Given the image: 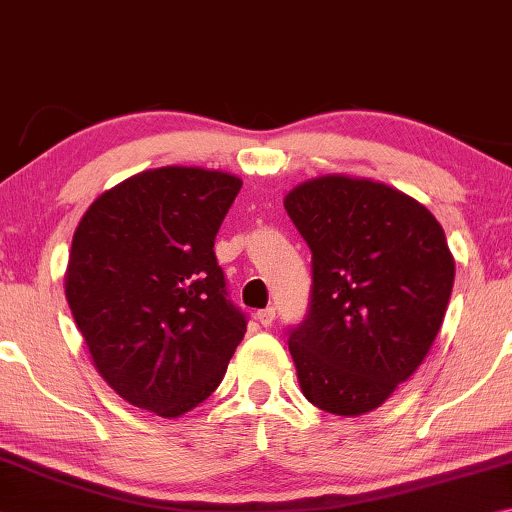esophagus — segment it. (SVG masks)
Listing matches in <instances>:
<instances>
[{"label": "esophagus", "mask_w": 512, "mask_h": 512, "mask_svg": "<svg viewBox=\"0 0 512 512\" xmlns=\"http://www.w3.org/2000/svg\"><path fill=\"white\" fill-rule=\"evenodd\" d=\"M274 317H276V308H274V306H270V308H265V310H258V312H256V319L261 321V324H263L265 328H267V326H272Z\"/></svg>", "instance_id": "esophagus-1"}]
</instances>
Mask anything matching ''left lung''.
<instances>
[{
	"mask_svg": "<svg viewBox=\"0 0 512 512\" xmlns=\"http://www.w3.org/2000/svg\"><path fill=\"white\" fill-rule=\"evenodd\" d=\"M312 251L308 315L288 330L303 396L337 416L378 409L411 378L441 330L454 258L414 197L326 175L285 195Z\"/></svg>",
	"mask_w": 512,
	"mask_h": 512,
	"instance_id": "8db88e82",
	"label": "left lung"
}]
</instances>
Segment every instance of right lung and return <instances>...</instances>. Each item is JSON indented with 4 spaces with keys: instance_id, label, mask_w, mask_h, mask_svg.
Instances as JSON below:
<instances>
[{
    "instance_id": "obj_1",
    "label": "right lung",
    "mask_w": 512,
    "mask_h": 512,
    "mask_svg": "<svg viewBox=\"0 0 512 512\" xmlns=\"http://www.w3.org/2000/svg\"><path fill=\"white\" fill-rule=\"evenodd\" d=\"M240 186L220 170H143L78 222L65 274L71 315L98 373L134 407L191 411L245 337L213 251Z\"/></svg>"
}]
</instances>
